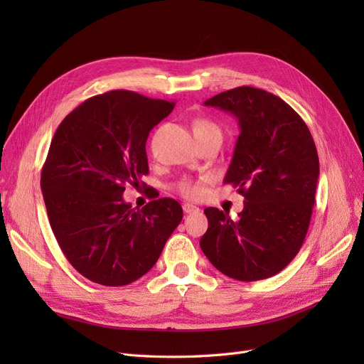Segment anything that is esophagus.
Returning <instances> with one entry per match:
<instances>
[{"label":"esophagus","mask_w":364,"mask_h":364,"mask_svg":"<svg viewBox=\"0 0 364 364\" xmlns=\"http://www.w3.org/2000/svg\"><path fill=\"white\" fill-rule=\"evenodd\" d=\"M183 209H184L186 214H192V213H198L199 211V208L195 206L193 203H184Z\"/></svg>","instance_id":"esophagus-1"}]
</instances>
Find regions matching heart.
<instances>
[{"label": "heart", "mask_w": 364, "mask_h": 364, "mask_svg": "<svg viewBox=\"0 0 364 364\" xmlns=\"http://www.w3.org/2000/svg\"><path fill=\"white\" fill-rule=\"evenodd\" d=\"M193 134L195 137H203V136H209V134H220V128L217 124H214L213 121L205 119V118H199L196 121H193ZM177 190L178 192L190 199H198L202 196L203 193V187L200 181H192V180H181L177 184Z\"/></svg>", "instance_id": "obj_1"}]
</instances>
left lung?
Returning a JSON list of instances; mask_svg holds the SVG:
<instances>
[{"instance_id": "left-lung-1", "label": "left lung", "mask_w": 364, "mask_h": 364, "mask_svg": "<svg viewBox=\"0 0 364 364\" xmlns=\"http://www.w3.org/2000/svg\"><path fill=\"white\" fill-rule=\"evenodd\" d=\"M237 119L240 134L224 183L245 198L237 220L206 208L200 250L223 274L254 282L282 272L309 232L318 180L311 132L277 95L237 87L208 99Z\"/></svg>"}]
</instances>
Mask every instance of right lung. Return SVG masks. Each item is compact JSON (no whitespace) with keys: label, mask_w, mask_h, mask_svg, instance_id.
I'll return each mask as SVG.
<instances>
[{"label":"right lung","mask_w":364,"mask_h":364,"mask_svg":"<svg viewBox=\"0 0 364 364\" xmlns=\"http://www.w3.org/2000/svg\"><path fill=\"white\" fill-rule=\"evenodd\" d=\"M114 90L85 100L62 121L43 166L41 190L51 230L73 269L103 286L144 276L183 218L169 198L131 208L125 184L149 172L146 141L174 109Z\"/></svg>","instance_id":"1"}]
</instances>
